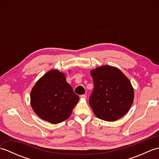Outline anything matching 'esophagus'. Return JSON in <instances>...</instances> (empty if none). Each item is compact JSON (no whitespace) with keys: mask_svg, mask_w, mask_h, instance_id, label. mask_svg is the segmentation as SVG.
Segmentation results:
<instances>
[{"mask_svg":"<svg viewBox=\"0 0 159 159\" xmlns=\"http://www.w3.org/2000/svg\"><path fill=\"white\" fill-rule=\"evenodd\" d=\"M80 98H87V96L85 95V94H83V95H81L80 96Z\"/></svg>","mask_w":159,"mask_h":159,"instance_id":"1","label":"esophagus"}]
</instances>
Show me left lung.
<instances>
[{
	"label": "left lung",
	"mask_w": 159,
	"mask_h": 159,
	"mask_svg": "<svg viewBox=\"0 0 159 159\" xmlns=\"http://www.w3.org/2000/svg\"><path fill=\"white\" fill-rule=\"evenodd\" d=\"M94 88L89 105L96 116L104 121L119 120L129 111L134 100L130 80L116 67L104 66L91 71Z\"/></svg>",
	"instance_id": "left-lung-1"
}]
</instances>
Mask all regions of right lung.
Instances as JSON below:
<instances>
[{
    "label": "right lung",
    "instance_id": "1",
    "mask_svg": "<svg viewBox=\"0 0 159 159\" xmlns=\"http://www.w3.org/2000/svg\"><path fill=\"white\" fill-rule=\"evenodd\" d=\"M79 97L66 79V75L56 70L45 74L33 87L31 104L41 119L59 124L68 118Z\"/></svg>",
    "mask_w": 159,
    "mask_h": 159
}]
</instances>
